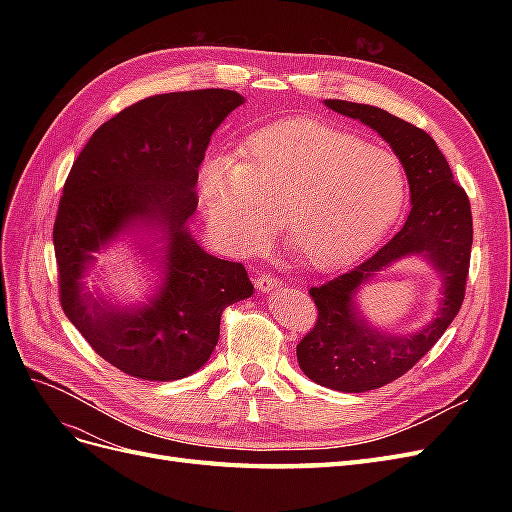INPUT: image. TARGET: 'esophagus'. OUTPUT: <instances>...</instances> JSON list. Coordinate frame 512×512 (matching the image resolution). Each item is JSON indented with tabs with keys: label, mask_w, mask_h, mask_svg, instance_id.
Returning a JSON list of instances; mask_svg holds the SVG:
<instances>
[{
	"label": "esophagus",
	"mask_w": 512,
	"mask_h": 512,
	"mask_svg": "<svg viewBox=\"0 0 512 512\" xmlns=\"http://www.w3.org/2000/svg\"><path fill=\"white\" fill-rule=\"evenodd\" d=\"M254 284H256V288H258L260 292H271V290L282 286V280H280V277L271 275V273H262V275L256 277Z\"/></svg>",
	"instance_id": "1"
}]
</instances>
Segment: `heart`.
<instances>
[{
    "mask_svg": "<svg viewBox=\"0 0 512 512\" xmlns=\"http://www.w3.org/2000/svg\"><path fill=\"white\" fill-rule=\"evenodd\" d=\"M200 198L211 228L254 250L277 220L299 262L337 269L374 247L406 203V173L384 147L327 121L290 119L247 138L239 160L209 162Z\"/></svg>",
    "mask_w": 512,
    "mask_h": 512,
    "instance_id": "heart-1",
    "label": "heart"
}]
</instances>
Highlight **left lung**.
I'll return each instance as SVG.
<instances>
[{
    "instance_id": "left-lung-1",
    "label": "left lung",
    "mask_w": 512,
    "mask_h": 512,
    "mask_svg": "<svg viewBox=\"0 0 512 512\" xmlns=\"http://www.w3.org/2000/svg\"><path fill=\"white\" fill-rule=\"evenodd\" d=\"M335 113L374 128L391 143L406 168L412 209L397 235L359 267L309 288L318 316L297 346V359L307 378L344 393L380 389L410 371L444 335L466 297L472 211L466 190L453 179L436 141L412 123L378 106L346 100L324 102ZM408 253H425L445 277L441 314L428 329L408 338L382 336L369 330L353 309L351 294L382 266Z\"/></svg>"
}]
</instances>
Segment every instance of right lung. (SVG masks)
<instances>
[{
    "mask_svg": "<svg viewBox=\"0 0 512 512\" xmlns=\"http://www.w3.org/2000/svg\"><path fill=\"white\" fill-rule=\"evenodd\" d=\"M239 104L230 89L138 100L91 134L64 183L53 226L59 303L87 344L132 378L194 374L218 344L224 309L254 292L241 262L209 256L185 228L211 134ZM134 223L165 232L167 282L151 306L121 315L83 293L80 275L91 251Z\"/></svg>",
    "mask_w": 512,
    "mask_h": 512,
    "instance_id": "right-lung-1",
    "label": "right lung"
}]
</instances>
